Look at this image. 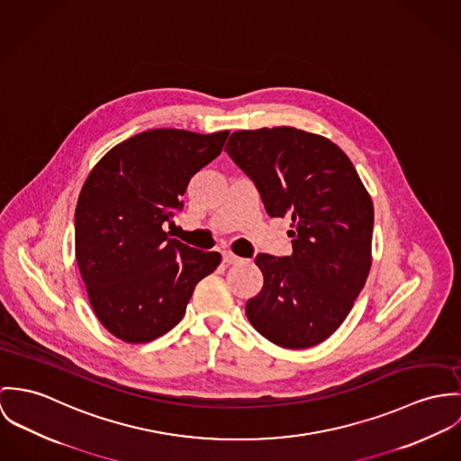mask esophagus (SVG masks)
I'll use <instances>...</instances> for the list:
<instances>
[{
	"mask_svg": "<svg viewBox=\"0 0 461 461\" xmlns=\"http://www.w3.org/2000/svg\"><path fill=\"white\" fill-rule=\"evenodd\" d=\"M222 261H224V263H228V265H233V263L242 261V258H240V256L233 255L231 251H224V253H222Z\"/></svg>",
	"mask_w": 461,
	"mask_h": 461,
	"instance_id": "esophagus-1",
	"label": "esophagus"
}]
</instances>
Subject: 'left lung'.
Masks as SVG:
<instances>
[{
    "label": "left lung",
    "mask_w": 461,
    "mask_h": 461,
    "mask_svg": "<svg viewBox=\"0 0 461 461\" xmlns=\"http://www.w3.org/2000/svg\"><path fill=\"white\" fill-rule=\"evenodd\" d=\"M224 152L255 182L270 217H292L294 253L256 256L263 286L246 314L274 345L311 348L339 329L366 285L371 196L348 155L306 131H237Z\"/></svg>",
    "instance_id": "obj_1"
}]
</instances>
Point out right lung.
I'll return each instance as SVG.
<instances>
[{"label":"right lung","mask_w":461,"mask_h":461,"mask_svg":"<svg viewBox=\"0 0 461 461\" xmlns=\"http://www.w3.org/2000/svg\"><path fill=\"white\" fill-rule=\"evenodd\" d=\"M230 131L152 129L113 147L76 206V259L99 321L125 343H149L185 314L221 255L169 239L189 180L222 152Z\"/></svg>","instance_id":"1"}]
</instances>
